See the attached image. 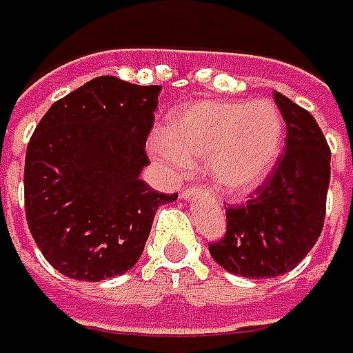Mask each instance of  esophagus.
<instances>
[{"label":"esophagus","mask_w":353,"mask_h":353,"mask_svg":"<svg viewBox=\"0 0 353 353\" xmlns=\"http://www.w3.org/2000/svg\"><path fill=\"white\" fill-rule=\"evenodd\" d=\"M192 194H196V188L194 186H186V188H183V192H181L183 199H190Z\"/></svg>","instance_id":"34e87169"}]
</instances>
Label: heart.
<instances>
[{
	"mask_svg": "<svg viewBox=\"0 0 353 353\" xmlns=\"http://www.w3.org/2000/svg\"><path fill=\"white\" fill-rule=\"evenodd\" d=\"M284 137V117L270 101H199L168 117L150 152L174 179L204 161L216 188L244 194L272 172Z\"/></svg>",
	"mask_w": 353,
	"mask_h": 353,
	"instance_id": "heart-1",
	"label": "heart"
}]
</instances>
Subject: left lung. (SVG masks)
<instances>
[{
	"label": "left lung",
	"instance_id": "left-lung-1",
	"mask_svg": "<svg viewBox=\"0 0 353 353\" xmlns=\"http://www.w3.org/2000/svg\"><path fill=\"white\" fill-rule=\"evenodd\" d=\"M274 101L286 123L284 154L250 201L228 206L226 232L208 244L226 272L274 278L296 268L324 228L330 147L316 119L282 93Z\"/></svg>",
	"mask_w": 353,
	"mask_h": 353
}]
</instances>
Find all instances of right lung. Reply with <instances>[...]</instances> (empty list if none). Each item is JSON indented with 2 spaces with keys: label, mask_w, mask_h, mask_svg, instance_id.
<instances>
[{
  "label": "right lung",
  "mask_w": 353,
  "mask_h": 353,
  "mask_svg": "<svg viewBox=\"0 0 353 353\" xmlns=\"http://www.w3.org/2000/svg\"><path fill=\"white\" fill-rule=\"evenodd\" d=\"M161 85L97 77L55 101L29 139L26 219L45 260L73 280L131 270L154 212L179 194L141 181Z\"/></svg>",
  "instance_id": "add662e5"
}]
</instances>
